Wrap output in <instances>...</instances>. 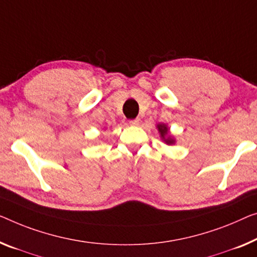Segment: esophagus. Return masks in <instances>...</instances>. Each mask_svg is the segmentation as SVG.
Returning a JSON list of instances; mask_svg holds the SVG:
<instances>
[{
  "label": "esophagus",
  "mask_w": 257,
  "mask_h": 257,
  "mask_svg": "<svg viewBox=\"0 0 257 257\" xmlns=\"http://www.w3.org/2000/svg\"><path fill=\"white\" fill-rule=\"evenodd\" d=\"M129 124H132V125H139V124H140V120H139V118H134V120H130V121H129Z\"/></svg>",
  "instance_id": "obj_1"
}]
</instances>
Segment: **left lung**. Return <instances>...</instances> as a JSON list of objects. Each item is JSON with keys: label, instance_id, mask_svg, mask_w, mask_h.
<instances>
[{"label": "left lung", "instance_id": "1", "mask_svg": "<svg viewBox=\"0 0 257 257\" xmlns=\"http://www.w3.org/2000/svg\"><path fill=\"white\" fill-rule=\"evenodd\" d=\"M157 130H158L159 136L164 143H166L167 145H173L175 144V139L173 135H171L170 133V128L167 127V124L165 123H158L157 124Z\"/></svg>", "mask_w": 257, "mask_h": 257}]
</instances>
